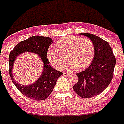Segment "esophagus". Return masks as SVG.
I'll return each mask as SVG.
<instances>
[{"label":"esophagus","mask_w":124,"mask_h":124,"mask_svg":"<svg viewBox=\"0 0 124 124\" xmlns=\"http://www.w3.org/2000/svg\"><path fill=\"white\" fill-rule=\"evenodd\" d=\"M63 74H64V76H70V74L68 73V72H64Z\"/></svg>","instance_id":"34e87169"}]
</instances>
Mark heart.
<instances>
[{"label":"heart","instance_id":"b5f03b06","mask_svg":"<svg viewBox=\"0 0 124 124\" xmlns=\"http://www.w3.org/2000/svg\"><path fill=\"white\" fill-rule=\"evenodd\" d=\"M56 48L57 50L51 48L48 51L47 57L58 70L62 69L66 60L69 62L66 66L67 69L84 70L91 64L94 58V44L88 38L67 36L57 41Z\"/></svg>","mask_w":124,"mask_h":124}]
</instances>
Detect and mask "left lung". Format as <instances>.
Segmentation results:
<instances>
[{
	"label": "left lung",
	"instance_id": "left-lung-1",
	"mask_svg": "<svg viewBox=\"0 0 124 124\" xmlns=\"http://www.w3.org/2000/svg\"><path fill=\"white\" fill-rule=\"evenodd\" d=\"M80 35L87 36L93 43L94 56L89 67L76 74L79 79L73 89L80 97L89 98L100 94L110 85L116 59L107 41L90 33Z\"/></svg>",
	"mask_w": 124,
	"mask_h": 124
}]
</instances>
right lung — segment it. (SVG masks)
<instances>
[{
  "label": "right lung",
  "mask_w": 124,
  "mask_h": 124,
  "mask_svg": "<svg viewBox=\"0 0 124 124\" xmlns=\"http://www.w3.org/2000/svg\"><path fill=\"white\" fill-rule=\"evenodd\" d=\"M52 41V38L46 36H31L19 43L9 54V74L12 81L22 94L33 100H44L48 97L52 92L59 77L63 74L62 72L54 69L49 65L50 62L47 59V52ZM25 51L38 54L44 62L42 74L34 84L29 86L19 85L12 76L14 60L19 54Z\"/></svg>",
  "instance_id": "add662e5"
}]
</instances>
